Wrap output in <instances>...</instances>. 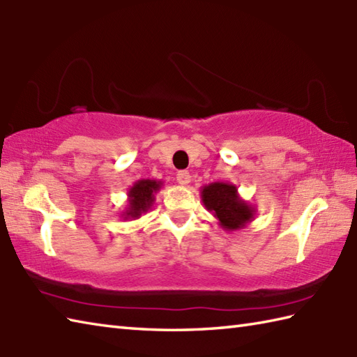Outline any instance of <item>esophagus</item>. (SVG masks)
Listing matches in <instances>:
<instances>
[{
  "mask_svg": "<svg viewBox=\"0 0 357 357\" xmlns=\"http://www.w3.org/2000/svg\"><path fill=\"white\" fill-rule=\"evenodd\" d=\"M190 179H192V176H190V173H188L187 170H181L176 174V181H178L181 185H187L188 183H190Z\"/></svg>",
  "mask_w": 357,
  "mask_h": 357,
  "instance_id": "obj_1",
  "label": "esophagus"
}]
</instances>
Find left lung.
Instances as JSON below:
<instances>
[{
	"mask_svg": "<svg viewBox=\"0 0 357 357\" xmlns=\"http://www.w3.org/2000/svg\"><path fill=\"white\" fill-rule=\"evenodd\" d=\"M201 199L225 231L244 229L256 216V207L242 199L238 187L230 183L219 181L201 187Z\"/></svg>",
	"mask_w": 357,
	"mask_h": 357,
	"instance_id": "8db88e82",
	"label": "left lung"
}]
</instances>
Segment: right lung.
Returning a JSON list of instances; mask_svg holds the SVG:
<instances>
[{"label":"right lung","mask_w":357,"mask_h":357,"mask_svg":"<svg viewBox=\"0 0 357 357\" xmlns=\"http://www.w3.org/2000/svg\"><path fill=\"white\" fill-rule=\"evenodd\" d=\"M164 185L162 181L158 179H139L127 190V207L121 211V218L127 219H139L141 215H146L153 207L155 193L161 190Z\"/></svg>","instance_id":"obj_1"}]
</instances>
